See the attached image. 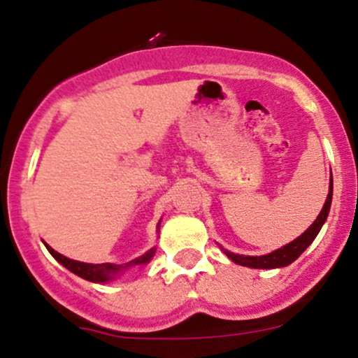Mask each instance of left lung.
<instances>
[{"mask_svg":"<svg viewBox=\"0 0 358 358\" xmlns=\"http://www.w3.org/2000/svg\"><path fill=\"white\" fill-rule=\"evenodd\" d=\"M331 196H333V180L330 182V192H328V198L324 201V206L321 213L318 215V218L315 220V223L308 228L303 235L298 236L294 242L284 245L282 248L279 250L272 252V254L262 255V257H245V255H236L231 254V252L224 250V254L228 255V259H231L233 262L238 264V266H245V267H252V268H275V267H286L289 264L294 262L298 257L303 254L304 250L309 247V243L316 238L323 223L327 222L328 213H330V206H331Z\"/></svg>","mask_w":358,"mask_h":358,"instance_id":"1","label":"left lung"}]
</instances>
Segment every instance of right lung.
Returning <instances> with one entry per match:
<instances>
[{"label":"right lung","mask_w":358,"mask_h":358,"mask_svg":"<svg viewBox=\"0 0 358 358\" xmlns=\"http://www.w3.org/2000/svg\"><path fill=\"white\" fill-rule=\"evenodd\" d=\"M45 247L57 262L62 264L66 268H69L71 272H74L76 275L83 277V279L86 280H91V282H106V280L113 279L115 274H118L122 268H127L128 266H136V264H145L150 260V257L154 255V250H150L147 252L145 255L128 262L127 266H115V264H84V262H78V260H71L67 259V257L60 255L59 252H55L54 248L49 247V245H45Z\"/></svg>","instance_id":"1"}]
</instances>
